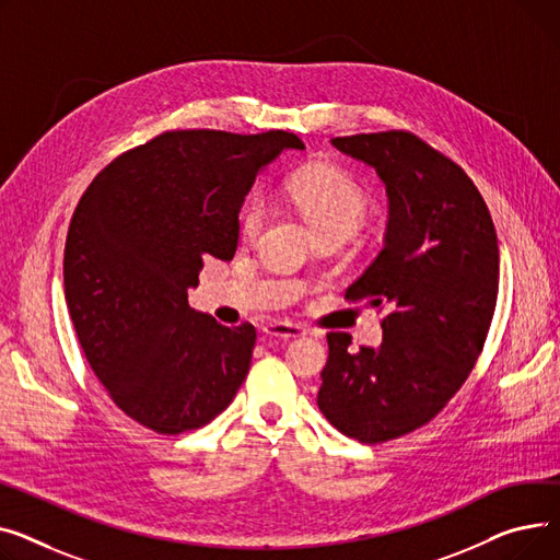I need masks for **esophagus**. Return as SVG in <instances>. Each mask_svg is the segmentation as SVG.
<instances>
[{
	"mask_svg": "<svg viewBox=\"0 0 560 560\" xmlns=\"http://www.w3.org/2000/svg\"><path fill=\"white\" fill-rule=\"evenodd\" d=\"M261 332H265L267 337H273V339H295V337L305 335V327L295 325V323H287V320H271L261 327Z\"/></svg>",
	"mask_w": 560,
	"mask_h": 560,
	"instance_id": "obj_1",
	"label": "esophagus"
}]
</instances>
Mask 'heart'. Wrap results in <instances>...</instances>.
I'll use <instances>...</instances> for the list:
<instances>
[{
	"label": "heart",
	"mask_w": 560,
	"mask_h": 560,
	"mask_svg": "<svg viewBox=\"0 0 560 560\" xmlns=\"http://www.w3.org/2000/svg\"><path fill=\"white\" fill-rule=\"evenodd\" d=\"M289 196L316 230L323 233H357L369 212V196L348 172L339 167H312L289 183ZM269 217V203L261 194H253L240 214V235L255 242Z\"/></svg>",
	"instance_id": "1"
}]
</instances>
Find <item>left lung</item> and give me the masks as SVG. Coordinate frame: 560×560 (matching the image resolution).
<instances>
[{
    "mask_svg": "<svg viewBox=\"0 0 560 560\" xmlns=\"http://www.w3.org/2000/svg\"><path fill=\"white\" fill-rule=\"evenodd\" d=\"M330 142L386 187L384 248L346 293L386 316L377 348L327 335L316 402L341 434L384 443L430 422L472 371L498 303V235L466 172L416 136Z\"/></svg>",
    "mask_w": 560,
    "mask_h": 560,
    "instance_id": "left-lung-1",
    "label": "left lung"
}]
</instances>
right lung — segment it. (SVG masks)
Segmentation results:
<instances>
[{"label": "right lung", "instance_id": "obj_1", "mask_svg": "<svg viewBox=\"0 0 560 560\" xmlns=\"http://www.w3.org/2000/svg\"><path fill=\"white\" fill-rule=\"evenodd\" d=\"M305 144L271 130H174L98 174L65 242V301L94 375L158 434L199 430L248 375L255 327L194 312L206 257L233 259L240 210L259 172Z\"/></svg>", "mask_w": 560, "mask_h": 560}]
</instances>
